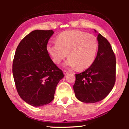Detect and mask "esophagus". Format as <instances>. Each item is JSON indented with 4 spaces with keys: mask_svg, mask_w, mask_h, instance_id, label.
Here are the masks:
<instances>
[{
    "mask_svg": "<svg viewBox=\"0 0 129 129\" xmlns=\"http://www.w3.org/2000/svg\"><path fill=\"white\" fill-rule=\"evenodd\" d=\"M63 72H64V74L65 75H67V74H68L69 73V72L68 71H66V70H64V71H63Z\"/></svg>",
    "mask_w": 129,
    "mask_h": 129,
    "instance_id": "34e87169",
    "label": "esophagus"
}]
</instances>
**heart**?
<instances>
[{"label": "heart", "mask_w": 129, "mask_h": 129, "mask_svg": "<svg viewBox=\"0 0 129 129\" xmlns=\"http://www.w3.org/2000/svg\"><path fill=\"white\" fill-rule=\"evenodd\" d=\"M57 43H48L47 51L56 64H59L68 56L65 65L77 67L81 70L89 68L94 61L98 48V41L91 34L80 30H67L56 38Z\"/></svg>", "instance_id": "1"}]
</instances>
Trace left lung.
<instances>
[{"label":"left lung","mask_w":129,"mask_h":129,"mask_svg":"<svg viewBox=\"0 0 129 129\" xmlns=\"http://www.w3.org/2000/svg\"><path fill=\"white\" fill-rule=\"evenodd\" d=\"M97 40L99 49L94 61L84 72L76 74L73 85L76 98L84 103H95L104 99L115 82L114 52L108 40L100 34H98Z\"/></svg>","instance_id":"left-lung-1"}]
</instances>
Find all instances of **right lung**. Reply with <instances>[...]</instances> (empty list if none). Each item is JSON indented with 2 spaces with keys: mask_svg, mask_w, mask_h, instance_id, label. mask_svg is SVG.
<instances>
[{
  "mask_svg": "<svg viewBox=\"0 0 129 129\" xmlns=\"http://www.w3.org/2000/svg\"><path fill=\"white\" fill-rule=\"evenodd\" d=\"M52 30H35L17 46L12 64L15 86L20 97L30 105L39 107L54 99L56 86L64 77L47 51Z\"/></svg>",
  "mask_w": 129,
  "mask_h": 129,
  "instance_id": "obj_1",
  "label": "right lung"
}]
</instances>
